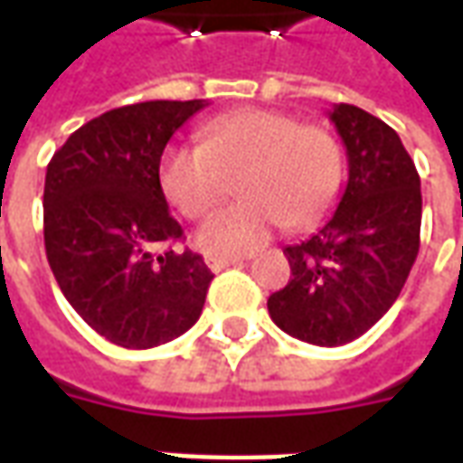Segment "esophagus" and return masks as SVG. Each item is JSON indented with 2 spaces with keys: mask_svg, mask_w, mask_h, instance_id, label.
<instances>
[{
  "mask_svg": "<svg viewBox=\"0 0 463 463\" xmlns=\"http://www.w3.org/2000/svg\"><path fill=\"white\" fill-rule=\"evenodd\" d=\"M242 258H215V255H208L205 258V265L211 268L213 272H221L225 268H231V265H241Z\"/></svg>",
  "mask_w": 463,
  "mask_h": 463,
  "instance_id": "1",
  "label": "esophagus"
}]
</instances>
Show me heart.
<instances>
[{
	"instance_id": "1",
	"label": "heart",
	"mask_w": 463,
	"mask_h": 463,
	"mask_svg": "<svg viewBox=\"0 0 463 463\" xmlns=\"http://www.w3.org/2000/svg\"><path fill=\"white\" fill-rule=\"evenodd\" d=\"M201 146L173 143L158 163L163 195L201 221L231 193L238 198L198 231V245L215 255L258 250L278 225L307 228L327 215L345 178L337 138L315 123L270 109H242L201 128Z\"/></svg>"
}]
</instances>
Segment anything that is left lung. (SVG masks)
Listing matches in <instances>:
<instances>
[{"label": "left lung", "instance_id": "1", "mask_svg": "<svg viewBox=\"0 0 463 463\" xmlns=\"http://www.w3.org/2000/svg\"><path fill=\"white\" fill-rule=\"evenodd\" d=\"M330 121L347 148L349 178L330 221L288 245L290 280L268 298L272 322L320 347L357 340L382 320L417 260L421 188L394 128L357 106Z\"/></svg>", "mask_w": 463, "mask_h": 463}]
</instances>
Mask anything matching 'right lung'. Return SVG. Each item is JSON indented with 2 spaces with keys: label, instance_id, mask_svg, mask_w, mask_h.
Masks as SVG:
<instances>
[{
  "label": "right lung",
  "instance_id": "right-lung-1",
  "mask_svg": "<svg viewBox=\"0 0 463 463\" xmlns=\"http://www.w3.org/2000/svg\"><path fill=\"white\" fill-rule=\"evenodd\" d=\"M203 106L143 101L106 111L46 165V260L81 320L118 347L175 340L205 305L213 272L198 252L165 248L183 231L158 183L165 143Z\"/></svg>",
  "mask_w": 463,
  "mask_h": 463
}]
</instances>
